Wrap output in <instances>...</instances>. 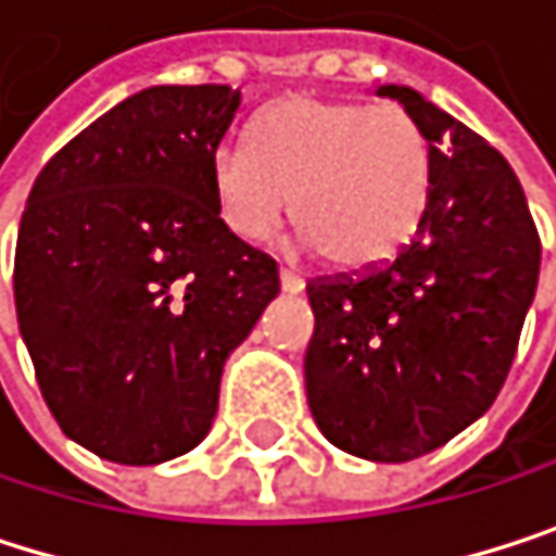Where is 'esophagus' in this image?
<instances>
[{"label":"esophagus","mask_w":556,"mask_h":556,"mask_svg":"<svg viewBox=\"0 0 556 556\" xmlns=\"http://www.w3.org/2000/svg\"><path fill=\"white\" fill-rule=\"evenodd\" d=\"M280 287H283V293H303V276L300 273H293V269H280Z\"/></svg>","instance_id":"esophagus-1"}]
</instances>
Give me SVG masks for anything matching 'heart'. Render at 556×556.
Returning a JSON list of instances; mask_svg holds the SVG:
<instances>
[{"mask_svg":"<svg viewBox=\"0 0 556 556\" xmlns=\"http://www.w3.org/2000/svg\"><path fill=\"white\" fill-rule=\"evenodd\" d=\"M247 146L211 159L214 207L247 243L293 211L309 250L362 269L401 253L427 214L433 149L401 103L287 97L253 119Z\"/></svg>","mask_w":556,"mask_h":556,"instance_id":"obj_1","label":"heart"}]
</instances>
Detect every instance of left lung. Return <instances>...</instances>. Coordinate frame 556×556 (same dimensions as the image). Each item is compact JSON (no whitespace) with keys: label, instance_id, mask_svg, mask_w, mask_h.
<instances>
[{"label":"left lung","instance_id":"left-lung-1","mask_svg":"<svg viewBox=\"0 0 556 556\" xmlns=\"http://www.w3.org/2000/svg\"><path fill=\"white\" fill-rule=\"evenodd\" d=\"M378 93L430 136V204L391 263L306 287V394L329 443L407 463L495 404L538 290L541 237L498 149L410 87Z\"/></svg>","mask_w":556,"mask_h":556}]
</instances>
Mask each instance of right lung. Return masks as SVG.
<instances>
[{
    "instance_id": "obj_1",
    "label": "right lung",
    "mask_w": 556,
    "mask_h": 556,
    "mask_svg": "<svg viewBox=\"0 0 556 556\" xmlns=\"http://www.w3.org/2000/svg\"><path fill=\"white\" fill-rule=\"evenodd\" d=\"M240 90L149 87L38 172L15 240V313L58 427L123 466L194 450L227 355L280 293L276 263L233 237L211 159Z\"/></svg>"
}]
</instances>
